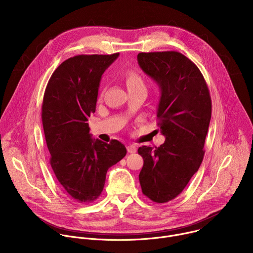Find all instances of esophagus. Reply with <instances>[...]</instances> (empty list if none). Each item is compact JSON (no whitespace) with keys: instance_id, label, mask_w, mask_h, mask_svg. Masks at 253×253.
<instances>
[{"instance_id":"esophagus-1","label":"esophagus","mask_w":253,"mask_h":253,"mask_svg":"<svg viewBox=\"0 0 253 253\" xmlns=\"http://www.w3.org/2000/svg\"><path fill=\"white\" fill-rule=\"evenodd\" d=\"M127 151H128V153H135L137 151V148L135 145H128Z\"/></svg>"}]
</instances>
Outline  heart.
Here are the masks:
<instances>
[{"label": "heart", "instance_id": "obj_1", "mask_svg": "<svg viewBox=\"0 0 253 253\" xmlns=\"http://www.w3.org/2000/svg\"><path fill=\"white\" fill-rule=\"evenodd\" d=\"M125 83L129 93L132 92H144L146 93L147 86L145 79L136 71H128L125 74Z\"/></svg>", "mask_w": 253, "mask_h": 253}]
</instances>
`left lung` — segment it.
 I'll list each match as a JSON object with an SVG mask.
<instances>
[{
  "label": "left lung",
  "mask_w": 253,
  "mask_h": 253,
  "mask_svg": "<svg viewBox=\"0 0 253 253\" xmlns=\"http://www.w3.org/2000/svg\"><path fill=\"white\" fill-rule=\"evenodd\" d=\"M138 64L159 86L158 126L165 137L159 147L142 146L139 174L142 192L165 203L183 191L203 160L211 119V98L197 66L179 52L139 53Z\"/></svg>",
  "instance_id": "1"
}]
</instances>
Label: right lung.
I'll use <instances>...</instances> for the list:
<instances>
[{
    "mask_svg": "<svg viewBox=\"0 0 253 253\" xmlns=\"http://www.w3.org/2000/svg\"><path fill=\"white\" fill-rule=\"evenodd\" d=\"M119 56L78 55L64 61L45 90L42 122L50 164L64 191L93 202L103 191L107 170L127 153L118 140L93 139L88 118L95 113L100 81Z\"/></svg>",
    "mask_w": 253,
    "mask_h": 253,
    "instance_id": "right-lung-1",
    "label": "right lung"
}]
</instances>
